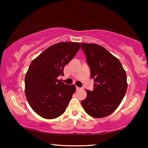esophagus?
<instances>
[{"label":"esophagus","instance_id":"34e87169","mask_svg":"<svg viewBox=\"0 0 148 148\" xmlns=\"http://www.w3.org/2000/svg\"><path fill=\"white\" fill-rule=\"evenodd\" d=\"M76 90H79L81 89V88H79V87H77V86H76Z\"/></svg>","mask_w":148,"mask_h":148}]
</instances>
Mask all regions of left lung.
<instances>
[{
  "label": "left lung",
  "mask_w": 148,
  "mask_h": 148,
  "mask_svg": "<svg viewBox=\"0 0 148 148\" xmlns=\"http://www.w3.org/2000/svg\"><path fill=\"white\" fill-rule=\"evenodd\" d=\"M94 79V89L86 90L81 101L84 111L93 118H103L113 113L123 101L127 89V75L120 60L104 47L81 43Z\"/></svg>",
  "instance_id": "left-lung-1"
}]
</instances>
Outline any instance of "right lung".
Returning a JSON list of instances; mask_svg holds the SVG:
<instances>
[{
	"instance_id": "add662e5",
	"label": "right lung",
	"mask_w": 148,
	"mask_h": 148,
	"mask_svg": "<svg viewBox=\"0 0 148 148\" xmlns=\"http://www.w3.org/2000/svg\"><path fill=\"white\" fill-rule=\"evenodd\" d=\"M80 47L79 42H59L30 63L25 76V94L32 109L40 116L54 119L65 111L76 87L64 84L58 77L64 75V66Z\"/></svg>"
}]
</instances>
